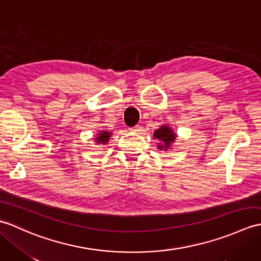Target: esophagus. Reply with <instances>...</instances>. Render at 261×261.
I'll list each match as a JSON object with an SVG mask.
<instances>
[{"label": "esophagus", "instance_id": "34e87169", "mask_svg": "<svg viewBox=\"0 0 261 261\" xmlns=\"http://www.w3.org/2000/svg\"><path fill=\"white\" fill-rule=\"evenodd\" d=\"M130 131H132V132H139V131H141V126L139 125V124H137V125H135V126H131L130 127Z\"/></svg>", "mask_w": 261, "mask_h": 261}]
</instances>
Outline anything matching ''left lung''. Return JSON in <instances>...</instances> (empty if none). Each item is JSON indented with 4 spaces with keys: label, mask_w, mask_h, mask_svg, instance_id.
Segmentation results:
<instances>
[{
    "label": "left lung",
    "mask_w": 261,
    "mask_h": 261,
    "mask_svg": "<svg viewBox=\"0 0 261 261\" xmlns=\"http://www.w3.org/2000/svg\"><path fill=\"white\" fill-rule=\"evenodd\" d=\"M153 137L156 138V139L162 141V143H160V145L158 146L159 149H163V148L167 149L168 147H170V143L174 142L175 138H176L174 132L171 131L170 127L167 126V125H163L162 127H160V129H158L157 131H154Z\"/></svg>",
    "instance_id": "8db88e82"
}]
</instances>
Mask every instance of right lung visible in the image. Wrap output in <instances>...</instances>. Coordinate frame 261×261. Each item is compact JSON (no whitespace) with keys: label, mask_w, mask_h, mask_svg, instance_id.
<instances>
[{"label":"right lung","mask_w":261,"mask_h":261,"mask_svg":"<svg viewBox=\"0 0 261 261\" xmlns=\"http://www.w3.org/2000/svg\"><path fill=\"white\" fill-rule=\"evenodd\" d=\"M110 132H107V131H102L101 134L98 135V138H96L97 142H102L103 145H105L109 141V138H110Z\"/></svg>","instance_id":"right-lung-1"}]
</instances>
